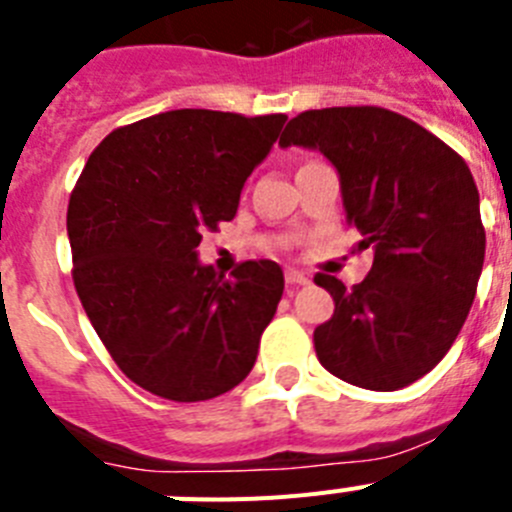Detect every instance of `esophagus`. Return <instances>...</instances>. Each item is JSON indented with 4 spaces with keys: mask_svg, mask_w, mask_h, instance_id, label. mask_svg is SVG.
Returning a JSON list of instances; mask_svg holds the SVG:
<instances>
[{
    "mask_svg": "<svg viewBox=\"0 0 512 512\" xmlns=\"http://www.w3.org/2000/svg\"><path fill=\"white\" fill-rule=\"evenodd\" d=\"M284 279H287L289 287H297V284H310V277H307V274H302V271H297V269L284 271Z\"/></svg>",
    "mask_w": 512,
    "mask_h": 512,
    "instance_id": "obj_1",
    "label": "esophagus"
}]
</instances>
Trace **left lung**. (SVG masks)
Instances as JSON below:
<instances>
[{
    "mask_svg": "<svg viewBox=\"0 0 512 512\" xmlns=\"http://www.w3.org/2000/svg\"><path fill=\"white\" fill-rule=\"evenodd\" d=\"M279 146L315 148L341 176L348 225L372 248L366 279L315 328V354L338 379L392 392L428 374L467 320L485 264L479 192L464 158L384 107H325L292 117Z\"/></svg>",
    "mask_w": 512,
    "mask_h": 512,
    "instance_id": "8db88e82",
    "label": "left lung"
}]
</instances>
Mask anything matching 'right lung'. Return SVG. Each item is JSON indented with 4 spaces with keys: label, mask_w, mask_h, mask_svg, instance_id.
<instances>
[{
    "label": "right lung",
    "mask_w": 512,
    "mask_h": 512,
    "mask_svg": "<svg viewBox=\"0 0 512 512\" xmlns=\"http://www.w3.org/2000/svg\"><path fill=\"white\" fill-rule=\"evenodd\" d=\"M287 115L171 110L112 130L69 200L74 287L122 374L174 402L241 384L277 312L284 274L243 261L202 266L205 230L233 220L251 171Z\"/></svg>",
    "instance_id": "right-lung-1"
}]
</instances>
